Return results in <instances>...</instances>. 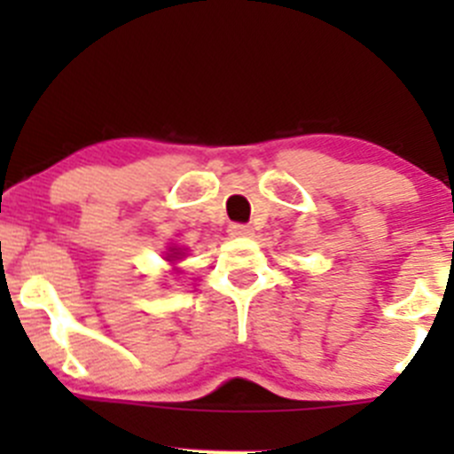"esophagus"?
Instances as JSON below:
<instances>
[{"label": "esophagus", "instance_id": "esophagus-1", "mask_svg": "<svg viewBox=\"0 0 454 454\" xmlns=\"http://www.w3.org/2000/svg\"><path fill=\"white\" fill-rule=\"evenodd\" d=\"M228 232H231L232 237H248L253 235V228L246 226V223H231V226H228Z\"/></svg>", "mask_w": 454, "mask_h": 454}]
</instances>
